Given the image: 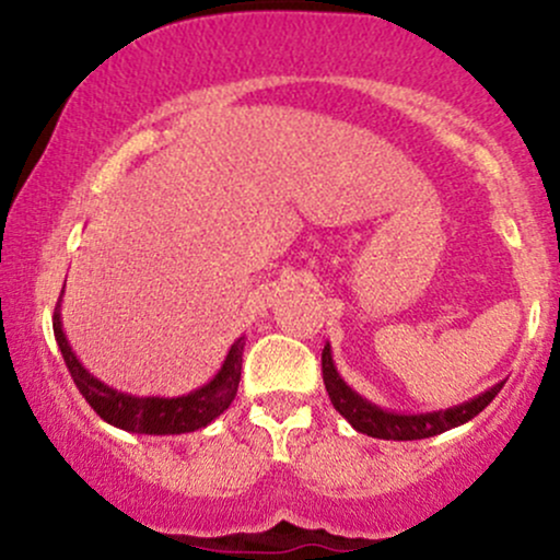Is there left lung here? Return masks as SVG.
<instances>
[{
  "label": "left lung",
  "instance_id": "1",
  "mask_svg": "<svg viewBox=\"0 0 560 560\" xmlns=\"http://www.w3.org/2000/svg\"><path fill=\"white\" fill-rule=\"evenodd\" d=\"M320 369H324L326 392H329L331 405L339 410V416H345L355 432L376 436V440H427V436H436L447 432V429L460 427V423L479 416L505 384L498 382L494 387L471 397V400L453 405V408L445 410H432V413H395V410L378 408L376 402L365 400L363 395H358V392L339 376L337 365H334L329 342H326L324 352H320Z\"/></svg>",
  "mask_w": 560,
  "mask_h": 560
}]
</instances>
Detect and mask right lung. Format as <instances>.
Returning a JSON list of instances; mask_svg holds the SVG:
<instances>
[{
	"instance_id": "obj_1",
	"label": "right lung",
	"mask_w": 560,
	"mask_h": 560,
	"mask_svg": "<svg viewBox=\"0 0 560 560\" xmlns=\"http://www.w3.org/2000/svg\"><path fill=\"white\" fill-rule=\"evenodd\" d=\"M66 292V287H62ZM62 294L57 300L55 307V339L57 347H60L62 358H66V365L73 376L75 387L86 402L96 410L100 419H105L113 427L124 429V432L133 434H186L197 432V429H205L208 423H213L223 410L234 402L236 389H240L242 378V352H244V337L236 339L231 345L226 361H223L218 374L210 378L202 387L186 392V395L178 397H160V395H128V392H120L105 384L102 378L89 374V369H83V363L75 358L73 347H70L66 331H62Z\"/></svg>"
}]
</instances>
